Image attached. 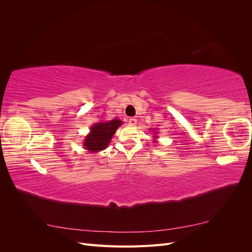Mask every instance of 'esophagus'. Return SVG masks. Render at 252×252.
Wrapping results in <instances>:
<instances>
[{
	"mask_svg": "<svg viewBox=\"0 0 252 252\" xmlns=\"http://www.w3.org/2000/svg\"><path fill=\"white\" fill-rule=\"evenodd\" d=\"M128 122H129V125H131V126H134L136 124V120L133 119V118L132 119H129Z\"/></svg>",
	"mask_w": 252,
	"mask_h": 252,
	"instance_id": "1",
	"label": "esophagus"
}]
</instances>
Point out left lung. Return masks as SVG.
<instances>
[{"label": "left lung", "mask_w": 252, "mask_h": 252, "mask_svg": "<svg viewBox=\"0 0 252 252\" xmlns=\"http://www.w3.org/2000/svg\"><path fill=\"white\" fill-rule=\"evenodd\" d=\"M151 129H154V131H152V132L155 133V135H154V140H155V142H158V141H157V139L158 138V135H157V133H158V132L156 131V130H157V128H151Z\"/></svg>", "instance_id": "8db88e82"}]
</instances>
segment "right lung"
I'll use <instances>...</instances> for the list:
<instances>
[{"mask_svg": "<svg viewBox=\"0 0 252 252\" xmlns=\"http://www.w3.org/2000/svg\"><path fill=\"white\" fill-rule=\"evenodd\" d=\"M123 124L120 119H113L111 121H102L94 123L90 127L89 133L85 136L83 142L84 149L90 154L102 151L108 147L113 134L117 129Z\"/></svg>", "mask_w": 252, "mask_h": 252, "instance_id": "obj_1", "label": "right lung"}]
</instances>
